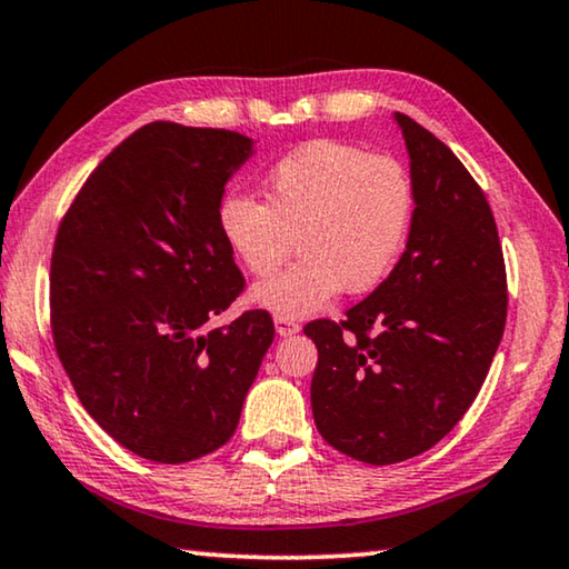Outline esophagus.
I'll list each match as a JSON object with an SVG mask.
<instances>
[{
	"mask_svg": "<svg viewBox=\"0 0 569 569\" xmlns=\"http://www.w3.org/2000/svg\"><path fill=\"white\" fill-rule=\"evenodd\" d=\"M274 331L279 336H295L300 331V326L292 318H274Z\"/></svg>",
	"mask_w": 569,
	"mask_h": 569,
	"instance_id": "34e87169",
	"label": "esophagus"
}]
</instances>
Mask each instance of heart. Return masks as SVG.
<instances>
[{
	"mask_svg": "<svg viewBox=\"0 0 569 569\" xmlns=\"http://www.w3.org/2000/svg\"><path fill=\"white\" fill-rule=\"evenodd\" d=\"M410 210L413 194L398 161L310 141L269 171L267 204L230 194L218 220L230 251L257 277L279 269L298 236L305 257L259 282L249 300L277 318H302L341 290L380 284L406 246Z\"/></svg>",
	"mask_w": 569,
	"mask_h": 569,
	"instance_id": "obj_1",
	"label": "heart"
}]
</instances>
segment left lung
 Masks as SVG:
<instances>
[{
    "label": "left lung",
    "instance_id": "8db88e82",
    "mask_svg": "<svg viewBox=\"0 0 569 569\" xmlns=\"http://www.w3.org/2000/svg\"><path fill=\"white\" fill-rule=\"evenodd\" d=\"M392 120L416 204L406 251L341 323L305 326L318 346V431L367 465L423 455L459 423L488 377L508 310L503 251L482 189L439 138L408 114Z\"/></svg>",
    "mask_w": 569,
    "mask_h": 569
}]
</instances>
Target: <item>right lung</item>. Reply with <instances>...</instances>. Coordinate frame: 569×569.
<instances>
[{
	"label": "right lung",
	"mask_w": 569,
	"mask_h": 569,
	"mask_svg": "<svg viewBox=\"0 0 569 569\" xmlns=\"http://www.w3.org/2000/svg\"><path fill=\"white\" fill-rule=\"evenodd\" d=\"M253 153L233 130L151 122L92 171L56 236L61 365L87 413L151 462L223 447L274 339L267 310L208 328L243 290L218 212Z\"/></svg>",
	"instance_id": "obj_1"
}]
</instances>
